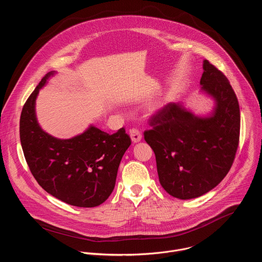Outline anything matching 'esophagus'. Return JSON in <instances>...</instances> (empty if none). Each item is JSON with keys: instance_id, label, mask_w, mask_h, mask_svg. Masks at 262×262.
Returning <instances> with one entry per match:
<instances>
[{"instance_id": "esophagus-1", "label": "esophagus", "mask_w": 262, "mask_h": 262, "mask_svg": "<svg viewBox=\"0 0 262 262\" xmlns=\"http://www.w3.org/2000/svg\"><path fill=\"white\" fill-rule=\"evenodd\" d=\"M129 135L131 137L132 142H134V143L139 142L141 140V138H142V135H141L140 131L138 129H135V128H133V129H131L129 131Z\"/></svg>"}]
</instances>
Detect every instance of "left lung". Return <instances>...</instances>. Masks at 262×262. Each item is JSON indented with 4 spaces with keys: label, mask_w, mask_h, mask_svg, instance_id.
Masks as SVG:
<instances>
[{
    "label": "left lung",
    "mask_w": 262,
    "mask_h": 262,
    "mask_svg": "<svg viewBox=\"0 0 262 262\" xmlns=\"http://www.w3.org/2000/svg\"><path fill=\"white\" fill-rule=\"evenodd\" d=\"M200 93L213 99L210 114L195 115L184 103H169L150 121L144 139L156 156L163 189L193 199L214 189L228 173L238 145L241 115L226 76L203 61Z\"/></svg>",
    "instance_id": "left-lung-1"
}]
</instances>
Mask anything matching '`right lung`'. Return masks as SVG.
Segmentation results:
<instances>
[{
  "instance_id": "right-lung-1",
  "label": "right lung",
  "mask_w": 262,
  "mask_h": 262,
  "mask_svg": "<svg viewBox=\"0 0 262 262\" xmlns=\"http://www.w3.org/2000/svg\"><path fill=\"white\" fill-rule=\"evenodd\" d=\"M56 73L48 72L25 103L19 124L25 158L32 174L48 194L78 207L98 206L114 191L121 160L131 139L124 128L108 134L94 125L68 139L45 132L37 121L36 99Z\"/></svg>"
}]
</instances>
